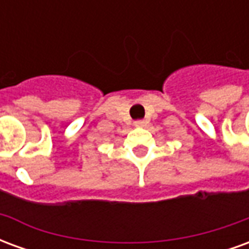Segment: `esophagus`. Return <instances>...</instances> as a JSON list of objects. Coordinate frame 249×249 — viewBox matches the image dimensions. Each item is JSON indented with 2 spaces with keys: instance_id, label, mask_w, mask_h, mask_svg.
I'll use <instances>...</instances> for the list:
<instances>
[{
  "instance_id": "1",
  "label": "esophagus",
  "mask_w": 249,
  "mask_h": 249,
  "mask_svg": "<svg viewBox=\"0 0 249 249\" xmlns=\"http://www.w3.org/2000/svg\"><path fill=\"white\" fill-rule=\"evenodd\" d=\"M133 124H135V126H137V128H142V126H145L146 123L144 121V120H137V121H135Z\"/></svg>"
}]
</instances>
